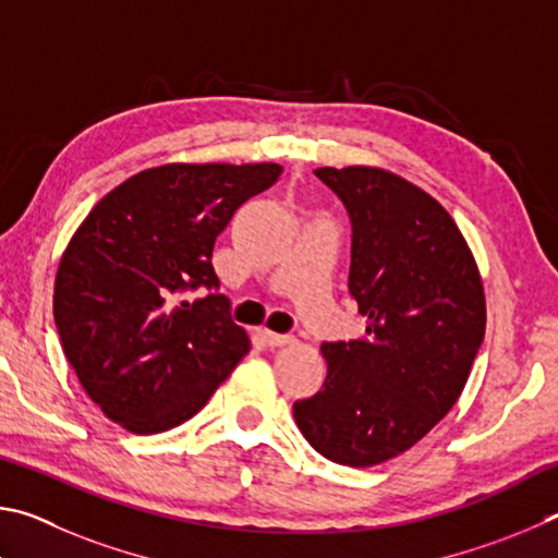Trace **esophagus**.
I'll return each mask as SVG.
<instances>
[{"instance_id":"esophagus-1","label":"esophagus","mask_w":558,"mask_h":558,"mask_svg":"<svg viewBox=\"0 0 558 558\" xmlns=\"http://www.w3.org/2000/svg\"><path fill=\"white\" fill-rule=\"evenodd\" d=\"M262 338H264V343H267L269 348H281V345L294 343V338H291V336L274 333V330H262Z\"/></svg>"}]
</instances>
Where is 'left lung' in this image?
I'll return each mask as SVG.
<instances>
[{"label":"left lung","mask_w":558,"mask_h":558,"mask_svg":"<svg viewBox=\"0 0 558 558\" xmlns=\"http://www.w3.org/2000/svg\"><path fill=\"white\" fill-rule=\"evenodd\" d=\"M353 222L348 289L365 338L324 343L326 383L294 404L328 461L369 468L404 453L451 412L485 338L483 279L441 203L375 166L314 171Z\"/></svg>","instance_id":"left-lung-1"}]
</instances>
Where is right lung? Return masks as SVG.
I'll list each match as a JSON object with an SVG mask.
<instances>
[{
  "mask_svg": "<svg viewBox=\"0 0 558 558\" xmlns=\"http://www.w3.org/2000/svg\"><path fill=\"white\" fill-rule=\"evenodd\" d=\"M279 163H166L87 213L58 264L53 318L87 397L132 434L189 422L250 353L213 269L215 238ZM209 289L195 302L183 290Z\"/></svg>",
  "mask_w": 558,
  "mask_h": 558,
  "instance_id": "right-lung-1",
  "label": "right lung"
}]
</instances>
